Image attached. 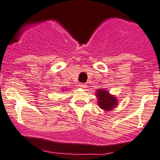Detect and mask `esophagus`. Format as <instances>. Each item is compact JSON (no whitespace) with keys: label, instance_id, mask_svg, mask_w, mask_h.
Listing matches in <instances>:
<instances>
[{"label":"esophagus","instance_id":"34e87169","mask_svg":"<svg viewBox=\"0 0 160 160\" xmlns=\"http://www.w3.org/2000/svg\"><path fill=\"white\" fill-rule=\"evenodd\" d=\"M79 87L82 88H85L87 87V85L86 84H80Z\"/></svg>","mask_w":160,"mask_h":160}]
</instances>
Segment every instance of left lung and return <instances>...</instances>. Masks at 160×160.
I'll use <instances>...</instances> for the list:
<instances>
[{"instance_id": "8db88e82", "label": "left lung", "mask_w": 160, "mask_h": 160, "mask_svg": "<svg viewBox=\"0 0 160 160\" xmlns=\"http://www.w3.org/2000/svg\"><path fill=\"white\" fill-rule=\"evenodd\" d=\"M96 95L98 96V106H100V108L102 109L108 111V110H112L113 108H115V106L116 105V98L113 95H109L107 91H105L103 89H98Z\"/></svg>"}]
</instances>
